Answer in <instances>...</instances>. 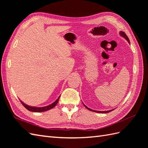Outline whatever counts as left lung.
<instances>
[{
	"label": "left lung",
	"instance_id": "1",
	"mask_svg": "<svg viewBox=\"0 0 148 148\" xmlns=\"http://www.w3.org/2000/svg\"><path fill=\"white\" fill-rule=\"evenodd\" d=\"M120 35L121 36H122V37H123L127 41V42L130 43V41H129V38H128V36L126 35V34L124 33V32H120ZM84 105V106H85L86 108L88 110H90V111H92V112H97V113H108V112H112L113 110H108V111H97V110H91V109H90V108H89L88 107H87L84 104H83Z\"/></svg>",
	"mask_w": 148,
	"mask_h": 148
}]
</instances>
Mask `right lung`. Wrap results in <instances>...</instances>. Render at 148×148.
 Listing matches in <instances>:
<instances>
[{
    "instance_id": "add662e5",
    "label": "right lung",
    "mask_w": 148,
    "mask_h": 148,
    "mask_svg": "<svg viewBox=\"0 0 148 148\" xmlns=\"http://www.w3.org/2000/svg\"><path fill=\"white\" fill-rule=\"evenodd\" d=\"M59 98H60V97H58L56 99V101H55L53 103H51V104L48 105V106H43V107H35V106H29V105L25 104V103H23L22 101L20 100V101L21 102L22 105L24 106H25V107L27 110H28L29 111L33 112H45V111L49 110H50L51 108H53L54 106H56V105L57 104L58 101V99H59Z\"/></svg>"
}]
</instances>
